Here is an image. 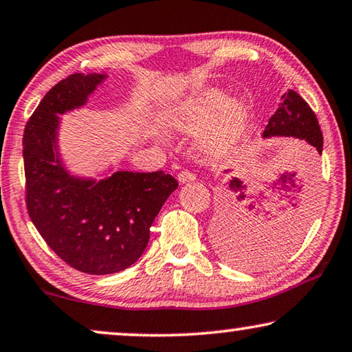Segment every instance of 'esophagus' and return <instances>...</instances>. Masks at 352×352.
Masks as SVG:
<instances>
[{"mask_svg":"<svg viewBox=\"0 0 352 352\" xmlns=\"http://www.w3.org/2000/svg\"><path fill=\"white\" fill-rule=\"evenodd\" d=\"M177 178H178V182H180V183H190V182L196 180L195 174H191V172H188V170H182L180 174L177 175Z\"/></svg>","mask_w":352,"mask_h":352,"instance_id":"obj_1","label":"esophagus"}]
</instances>
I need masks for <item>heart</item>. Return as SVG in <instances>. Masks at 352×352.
<instances>
[{
  "label": "heart",
  "instance_id": "1",
  "mask_svg": "<svg viewBox=\"0 0 352 352\" xmlns=\"http://www.w3.org/2000/svg\"><path fill=\"white\" fill-rule=\"evenodd\" d=\"M247 107L239 98H228L220 89H206L172 108L167 126L180 133H199L201 153L217 160L230 153L245 129Z\"/></svg>",
  "mask_w": 352,
  "mask_h": 352
}]
</instances>
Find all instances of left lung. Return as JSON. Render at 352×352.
Returning <instances> with one entry per match:
<instances>
[{
  "instance_id": "8db88e82",
  "label": "left lung",
  "mask_w": 352,
  "mask_h": 352,
  "mask_svg": "<svg viewBox=\"0 0 352 352\" xmlns=\"http://www.w3.org/2000/svg\"><path fill=\"white\" fill-rule=\"evenodd\" d=\"M265 138L294 137L308 142L322 155L324 138L319 121L308 103L295 91L282 96L276 113L270 118L263 132ZM226 174L231 170H225ZM226 212L220 230V249L230 263L237 266H260L284 252L301 230V220H289L298 209L301 182L295 170H285L263 186H250L241 178L231 177L228 183ZM274 194L287 202L280 214H270L261 201ZM289 210L287 211L286 209ZM270 217H268L267 215Z\"/></svg>"
}]
</instances>
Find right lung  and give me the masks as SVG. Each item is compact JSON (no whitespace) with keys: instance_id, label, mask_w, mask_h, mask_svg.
Segmentation results:
<instances>
[{"instance_id":"obj_1","label":"right lung","mask_w":352,"mask_h":352,"mask_svg":"<svg viewBox=\"0 0 352 352\" xmlns=\"http://www.w3.org/2000/svg\"><path fill=\"white\" fill-rule=\"evenodd\" d=\"M107 75L75 73L49 91L23 132L27 209L47 245L72 268L113 274L145 252L150 226L178 182L162 170L73 175L58 151L60 118L81 108Z\"/></svg>"}]
</instances>
